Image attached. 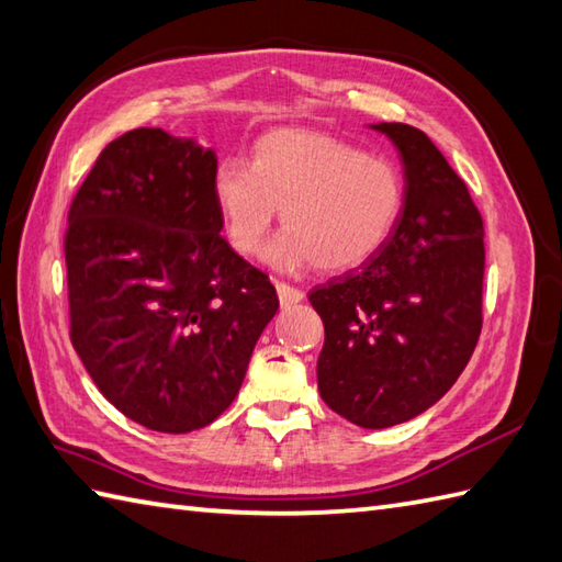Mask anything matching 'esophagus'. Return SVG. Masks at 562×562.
<instances>
[{
	"mask_svg": "<svg viewBox=\"0 0 562 562\" xmlns=\"http://www.w3.org/2000/svg\"><path fill=\"white\" fill-rule=\"evenodd\" d=\"M277 293H279V301L281 305H293V303H301L305 293L301 289H295V285L291 283H283V281H277Z\"/></svg>",
	"mask_w": 562,
	"mask_h": 562,
	"instance_id": "1",
	"label": "esophagus"
}]
</instances>
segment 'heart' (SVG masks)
I'll return each mask as SVG.
<instances>
[{"label":"heart","instance_id":"obj_1","mask_svg":"<svg viewBox=\"0 0 562 562\" xmlns=\"http://www.w3.org/2000/svg\"><path fill=\"white\" fill-rule=\"evenodd\" d=\"M213 199L237 255H255L281 209L285 231L265 249L269 265L341 273L366 265L391 237L403 177L391 159L337 135L283 128L261 137L249 165L223 159Z\"/></svg>","mask_w":562,"mask_h":562}]
</instances>
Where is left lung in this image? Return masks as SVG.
<instances>
[{
  "label": "left lung",
  "instance_id": "1",
  "mask_svg": "<svg viewBox=\"0 0 562 562\" xmlns=\"http://www.w3.org/2000/svg\"><path fill=\"white\" fill-rule=\"evenodd\" d=\"M405 165L391 237L359 271L311 291L325 323L319 395L366 429L407 422L441 400L483 329L485 231L465 181L429 137L378 123Z\"/></svg>",
  "mask_w": 562,
  "mask_h": 562
}]
</instances>
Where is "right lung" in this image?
Listing matches in <instances>:
<instances>
[{
  "mask_svg": "<svg viewBox=\"0 0 562 562\" xmlns=\"http://www.w3.org/2000/svg\"><path fill=\"white\" fill-rule=\"evenodd\" d=\"M213 150L162 128L109 143L67 213L70 339L125 417L189 434L231 407L279 295L221 237Z\"/></svg>",
  "mask_w": 562,
  "mask_h": 562,
  "instance_id": "obj_1",
  "label": "right lung"
}]
</instances>
